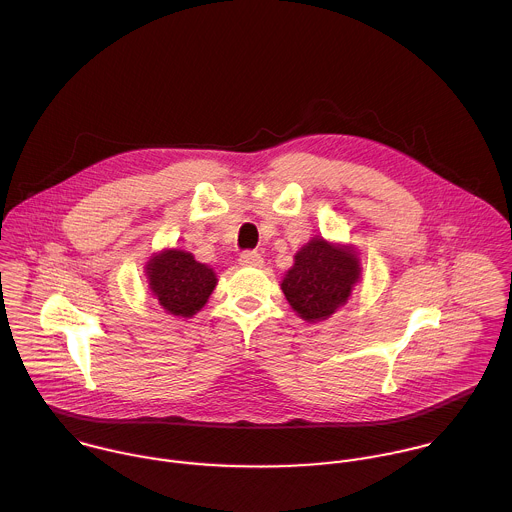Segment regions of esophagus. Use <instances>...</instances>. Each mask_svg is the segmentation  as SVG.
<instances>
[{
    "label": "esophagus",
    "mask_w": 512,
    "mask_h": 512,
    "mask_svg": "<svg viewBox=\"0 0 512 512\" xmlns=\"http://www.w3.org/2000/svg\"><path fill=\"white\" fill-rule=\"evenodd\" d=\"M238 262H240L242 266H254V268H260V266L264 264V258H262L258 252L246 250V252H242V254H240Z\"/></svg>",
    "instance_id": "esophagus-1"
}]
</instances>
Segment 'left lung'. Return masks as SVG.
<instances>
[{"instance_id":"obj_1","label":"left lung","mask_w":512,"mask_h":512,"mask_svg":"<svg viewBox=\"0 0 512 512\" xmlns=\"http://www.w3.org/2000/svg\"><path fill=\"white\" fill-rule=\"evenodd\" d=\"M359 274V258L351 246L316 236L296 254L282 280V292L300 318L322 322L347 302Z\"/></svg>"}]
</instances>
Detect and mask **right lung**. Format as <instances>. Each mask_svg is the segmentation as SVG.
<instances>
[{"label": "right lung", "instance_id": "add662e5", "mask_svg": "<svg viewBox=\"0 0 512 512\" xmlns=\"http://www.w3.org/2000/svg\"><path fill=\"white\" fill-rule=\"evenodd\" d=\"M147 278L153 296L167 314L192 318L216 288L212 268L194 260L190 252L165 250L147 264Z\"/></svg>", "mask_w": 512, "mask_h": 512}]
</instances>
